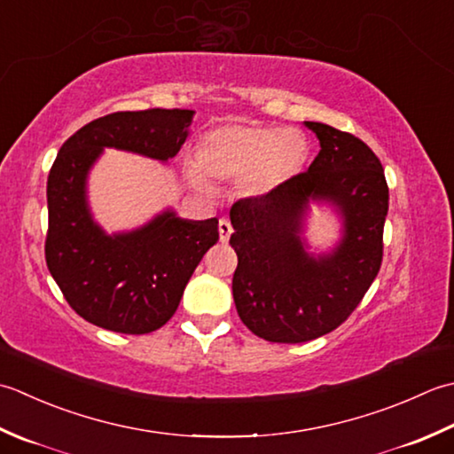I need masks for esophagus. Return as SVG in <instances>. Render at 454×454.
Returning a JSON list of instances; mask_svg holds the SVG:
<instances>
[{
  "label": "esophagus",
  "instance_id": "1",
  "mask_svg": "<svg viewBox=\"0 0 454 454\" xmlns=\"http://www.w3.org/2000/svg\"><path fill=\"white\" fill-rule=\"evenodd\" d=\"M231 233H233V225H231V221L225 219V217L219 219V239H221V243H227Z\"/></svg>",
  "mask_w": 454,
  "mask_h": 454
}]
</instances>
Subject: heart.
<instances>
[{
  "mask_svg": "<svg viewBox=\"0 0 454 454\" xmlns=\"http://www.w3.org/2000/svg\"><path fill=\"white\" fill-rule=\"evenodd\" d=\"M193 159L207 178L240 180L247 196H264L303 168L308 141L294 129L225 123L200 138ZM186 176L192 186L207 188L198 170H188Z\"/></svg>",
  "mask_w": 454,
  "mask_h": 454,
  "instance_id": "b5f03b06",
  "label": "heart"
}]
</instances>
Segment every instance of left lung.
I'll use <instances>...</instances> for the list:
<instances>
[{
    "mask_svg": "<svg viewBox=\"0 0 454 454\" xmlns=\"http://www.w3.org/2000/svg\"><path fill=\"white\" fill-rule=\"evenodd\" d=\"M305 127L321 146L308 172L229 211L237 313L270 343H305L337 329L382 264L387 184L380 160L355 135L317 121ZM311 205L340 219V239L327 252H311L304 237Z\"/></svg>",
    "mask_w": 454,
    "mask_h": 454,
    "instance_id": "obj_1",
    "label": "left lung"
}]
</instances>
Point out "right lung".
Instances as JSON below:
<instances>
[{
    "instance_id": "right-lung-1",
    "label": "right lung",
    "mask_w": 454,
    "mask_h": 454,
    "mask_svg": "<svg viewBox=\"0 0 454 454\" xmlns=\"http://www.w3.org/2000/svg\"><path fill=\"white\" fill-rule=\"evenodd\" d=\"M193 114L146 109L99 117L74 133L52 164L46 266L70 308L101 329L145 335L162 327L219 240L217 217L182 219L172 207L137 229L107 233L88 200L90 172L106 149L166 164L186 143Z\"/></svg>"
}]
</instances>
